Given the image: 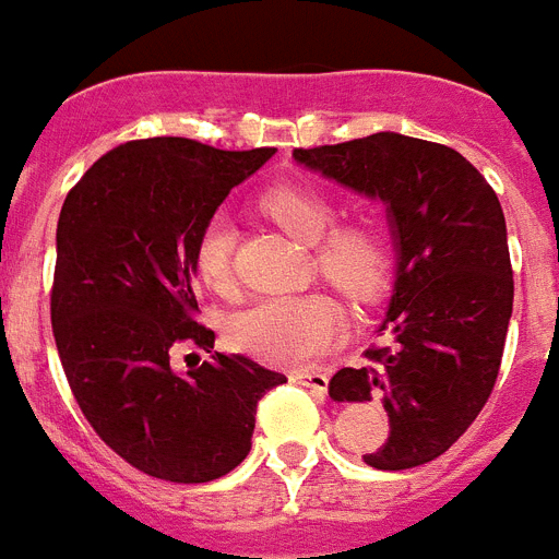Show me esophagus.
<instances>
[{
  "label": "esophagus",
  "instance_id": "obj_1",
  "mask_svg": "<svg viewBox=\"0 0 559 559\" xmlns=\"http://www.w3.org/2000/svg\"><path fill=\"white\" fill-rule=\"evenodd\" d=\"M293 382H298V385L312 388V391H314V394H318V396H326V391H329V373H323V371L293 373Z\"/></svg>",
  "mask_w": 559,
  "mask_h": 559
}]
</instances>
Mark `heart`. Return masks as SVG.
Masks as SVG:
<instances>
[{
  "label": "heart",
  "instance_id": "b5f03b06",
  "mask_svg": "<svg viewBox=\"0 0 559 559\" xmlns=\"http://www.w3.org/2000/svg\"><path fill=\"white\" fill-rule=\"evenodd\" d=\"M261 211L293 239L314 245L318 270L352 295H368L385 266V250L371 227L346 225L329 230L334 207L307 186H273L261 193ZM236 227L216 213L199 230L193 264L199 278L225 293L233 281ZM346 334V314L326 295L266 298L239 312L230 323L233 346L281 368H300L334 348Z\"/></svg>",
  "mask_w": 559,
  "mask_h": 559
}]
</instances>
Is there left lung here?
<instances>
[{
  "instance_id": "obj_1",
  "label": "left lung",
  "mask_w": 559,
  "mask_h": 559,
  "mask_svg": "<svg viewBox=\"0 0 559 559\" xmlns=\"http://www.w3.org/2000/svg\"><path fill=\"white\" fill-rule=\"evenodd\" d=\"M304 168L385 205L396 273L385 348L371 366L340 368L334 402L382 396L391 433L373 469H407L439 459L492 394L509 318L512 264L501 202L478 168L448 145L396 132L320 148H295Z\"/></svg>"
}]
</instances>
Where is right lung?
<instances>
[{
	"label": "right lung",
	"mask_w": 559,
	"mask_h": 559,
	"mask_svg": "<svg viewBox=\"0 0 559 559\" xmlns=\"http://www.w3.org/2000/svg\"><path fill=\"white\" fill-rule=\"evenodd\" d=\"M273 154L134 140L92 165L58 216L50 314L67 382L95 433L163 481L239 467L255 405L286 382L245 354L216 352L188 371L171 362L177 348L211 352L216 340L193 320L199 230Z\"/></svg>",
	"instance_id": "add662e5"
}]
</instances>
